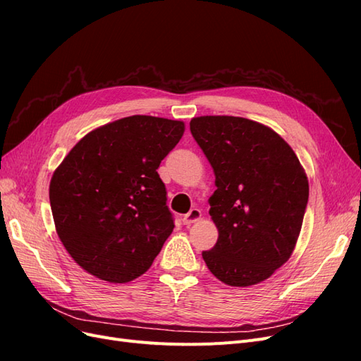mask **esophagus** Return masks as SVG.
Here are the masks:
<instances>
[{"instance_id": "obj_1", "label": "esophagus", "mask_w": 361, "mask_h": 361, "mask_svg": "<svg viewBox=\"0 0 361 361\" xmlns=\"http://www.w3.org/2000/svg\"><path fill=\"white\" fill-rule=\"evenodd\" d=\"M200 218H202V211L197 209V207H192V209H191L188 214L183 215L182 221H183L185 226H190V224H192V223H195V221H199Z\"/></svg>"}]
</instances>
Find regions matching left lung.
Returning a JSON list of instances; mask_svg holds the SVG:
<instances>
[{"label":"left lung","mask_w":361,"mask_h":361,"mask_svg":"<svg viewBox=\"0 0 361 361\" xmlns=\"http://www.w3.org/2000/svg\"><path fill=\"white\" fill-rule=\"evenodd\" d=\"M191 134L214 169L209 215L218 228L202 256L228 286L267 280L290 257L309 200V180L292 147L244 117L202 116Z\"/></svg>","instance_id":"left-lung-1"}]
</instances>
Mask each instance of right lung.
I'll list each match as a JSON object with an SVG mask.
<instances>
[{
    "instance_id": "1",
    "label": "right lung",
    "mask_w": 361,
    "mask_h": 361,
    "mask_svg": "<svg viewBox=\"0 0 361 361\" xmlns=\"http://www.w3.org/2000/svg\"><path fill=\"white\" fill-rule=\"evenodd\" d=\"M183 130L180 120L118 118L82 137L54 171L57 235L89 274L126 283L154 264L174 227L157 170Z\"/></svg>"
}]
</instances>
